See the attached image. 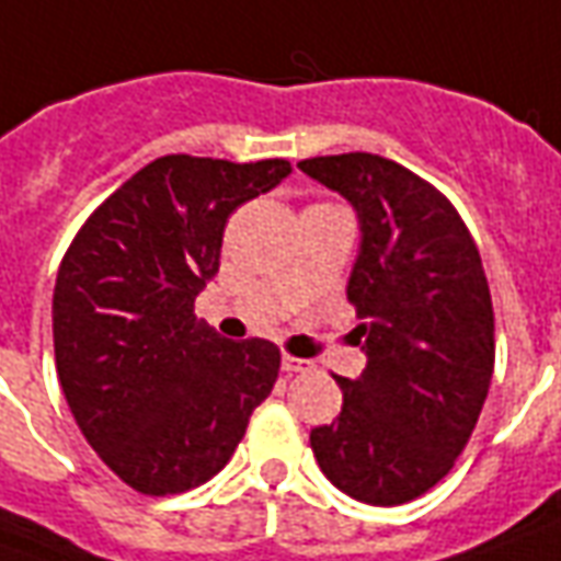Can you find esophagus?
Masks as SVG:
<instances>
[{
	"label": "esophagus",
	"mask_w": 561,
	"mask_h": 561,
	"mask_svg": "<svg viewBox=\"0 0 561 561\" xmlns=\"http://www.w3.org/2000/svg\"><path fill=\"white\" fill-rule=\"evenodd\" d=\"M282 370L285 374H307V370H312V362L297 358V355H282Z\"/></svg>",
	"instance_id": "esophagus-1"
}]
</instances>
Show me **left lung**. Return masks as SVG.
<instances>
[{
  "mask_svg": "<svg viewBox=\"0 0 561 561\" xmlns=\"http://www.w3.org/2000/svg\"><path fill=\"white\" fill-rule=\"evenodd\" d=\"M358 209L362 252L348 304L367 367L336 376L343 413L312 428L321 473L355 501L425 495L471 440L495 370L483 261L456 206L401 163L367 151L297 163Z\"/></svg>",
  "mask_w": 561,
  "mask_h": 561,
  "instance_id": "obj_1",
  "label": "left lung"
}]
</instances>
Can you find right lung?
I'll return each instance as SVG.
<instances>
[{"mask_svg": "<svg viewBox=\"0 0 561 561\" xmlns=\"http://www.w3.org/2000/svg\"><path fill=\"white\" fill-rule=\"evenodd\" d=\"M288 172L282 158L151 160L62 254L54 285L62 394L96 456L142 495L213 480L273 391L279 348L218 336L194 300L218 273L230 213Z\"/></svg>", "mask_w": 561, "mask_h": 561, "instance_id": "1", "label": "right lung"}]
</instances>
